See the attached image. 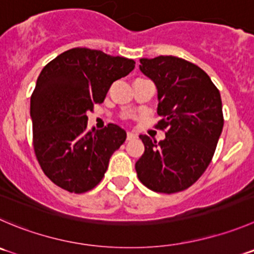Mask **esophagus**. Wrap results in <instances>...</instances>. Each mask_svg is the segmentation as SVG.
Returning a JSON list of instances; mask_svg holds the SVG:
<instances>
[{"mask_svg":"<svg viewBox=\"0 0 254 254\" xmlns=\"http://www.w3.org/2000/svg\"><path fill=\"white\" fill-rule=\"evenodd\" d=\"M137 134H134L133 132H127V141H132V139H136Z\"/></svg>","mask_w":254,"mask_h":254,"instance_id":"obj_1","label":"esophagus"}]
</instances>
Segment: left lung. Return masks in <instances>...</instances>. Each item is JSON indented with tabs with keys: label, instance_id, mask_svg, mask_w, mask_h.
<instances>
[{
	"label": "left lung",
	"instance_id": "obj_1",
	"mask_svg": "<svg viewBox=\"0 0 254 254\" xmlns=\"http://www.w3.org/2000/svg\"><path fill=\"white\" fill-rule=\"evenodd\" d=\"M139 69L157 87L161 120L154 127L166 138L139 136L144 153L136 162L137 177L154 192H181L197 182L213 158L224 122L221 95L203 69L183 59H141Z\"/></svg>",
	"mask_w": 254,
	"mask_h": 254
}]
</instances>
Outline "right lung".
<instances>
[{"instance_id":"right-lung-1","label":"right lung","mask_w":254,"mask_h":254,"mask_svg":"<svg viewBox=\"0 0 254 254\" xmlns=\"http://www.w3.org/2000/svg\"><path fill=\"white\" fill-rule=\"evenodd\" d=\"M136 62L102 51L76 47L41 71L31 96L32 142L43 173L71 193H84L105 177L111 156L126 141V131L108 123L87 128V113L105 101L112 83Z\"/></svg>"}]
</instances>
